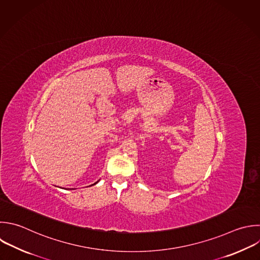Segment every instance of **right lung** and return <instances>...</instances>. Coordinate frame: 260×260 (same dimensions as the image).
<instances>
[{
  "instance_id": "1",
  "label": "right lung",
  "mask_w": 260,
  "mask_h": 260,
  "mask_svg": "<svg viewBox=\"0 0 260 260\" xmlns=\"http://www.w3.org/2000/svg\"><path fill=\"white\" fill-rule=\"evenodd\" d=\"M98 182H99V181H98ZM98 182H95V183H94V184H92V185H95V184H96V183H98Z\"/></svg>"
}]
</instances>
